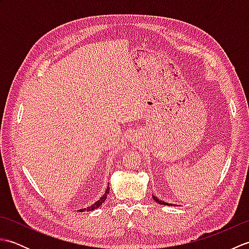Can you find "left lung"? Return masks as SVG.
<instances>
[{"instance_id":"8db88e82","label":"left lung","mask_w":249,"mask_h":249,"mask_svg":"<svg viewBox=\"0 0 249 249\" xmlns=\"http://www.w3.org/2000/svg\"><path fill=\"white\" fill-rule=\"evenodd\" d=\"M152 198L154 199L157 203H160V204H162V205H172L171 203H168V202H165V201H161V200H160L158 199L156 196H154V195H152Z\"/></svg>"}]
</instances>
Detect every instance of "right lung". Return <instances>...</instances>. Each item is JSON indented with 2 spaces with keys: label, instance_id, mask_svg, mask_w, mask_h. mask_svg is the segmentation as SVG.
<instances>
[{
  "label": "right lung",
  "instance_id": "obj_1",
  "mask_svg": "<svg viewBox=\"0 0 249 249\" xmlns=\"http://www.w3.org/2000/svg\"><path fill=\"white\" fill-rule=\"evenodd\" d=\"M109 192H110V188H109V186H107V189H106V192H105V194L102 196V197L99 198V200H97L96 202H95L94 204H92L91 206H88V208H86V209H81V210H79V212H84V211H88V212H89V211H93V210H96L97 208H99L100 205H102L104 202H105V200L107 199V197H108V194H109Z\"/></svg>",
  "mask_w": 249,
  "mask_h": 249
}]
</instances>
